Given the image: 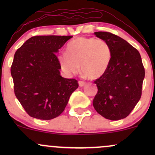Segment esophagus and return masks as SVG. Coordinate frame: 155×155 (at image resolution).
Instances as JSON below:
<instances>
[{
    "instance_id": "34e87169",
    "label": "esophagus",
    "mask_w": 155,
    "mask_h": 155,
    "mask_svg": "<svg viewBox=\"0 0 155 155\" xmlns=\"http://www.w3.org/2000/svg\"><path fill=\"white\" fill-rule=\"evenodd\" d=\"M78 83H79V87H83V86H84L85 84H86V83H85L84 81H79Z\"/></svg>"
}]
</instances>
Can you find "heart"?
Listing matches in <instances>:
<instances>
[{"label": "heart", "mask_w": 155, "mask_h": 155, "mask_svg": "<svg viewBox=\"0 0 155 155\" xmlns=\"http://www.w3.org/2000/svg\"><path fill=\"white\" fill-rule=\"evenodd\" d=\"M111 60V50L106 41L95 38L79 37L71 41L66 52L58 56L60 68L68 75L76 74L81 69L85 76L98 79L107 71Z\"/></svg>", "instance_id": "obj_1"}]
</instances>
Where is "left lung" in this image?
I'll list each match as a JSON object with an SVG mask.
<instances>
[{
	"mask_svg": "<svg viewBox=\"0 0 155 155\" xmlns=\"http://www.w3.org/2000/svg\"><path fill=\"white\" fill-rule=\"evenodd\" d=\"M111 50L107 71L94 83L97 93L92 104L96 111L110 120H119L130 114L139 101L145 71L140 53L128 42L108 32H95Z\"/></svg>",
	"mask_w": 155,
	"mask_h": 155,
	"instance_id": "left-lung-1",
	"label": "left lung"
}]
</instances>
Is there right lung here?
<instances>
[{
    "mask_svg": "<svg viewBox=\"0 0 155 155\" xmlns=\"http://www.w3.org/2000/svg\"><path fill=\"white\" fill-rule=\"evenodd\" d=\"M72 35H37L17 49L11 67L17 98L33 118L49 120L63 113L79 87L74 79L60 76L55 53Z\"/></svg>",
    "mask_w": 155,
    "mask_h": 155,
    "instance_id": "right-lung-1",
    "label": "right lung"
}]
</instances>
